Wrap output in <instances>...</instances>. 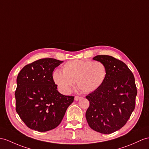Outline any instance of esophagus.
<instances>
[{"mask_svg":"<svg viewBox=\"0 0 149 149\" xmlns=\"http://www.w3.org/2000/svg\"><path fill=\"white\" fill-rule=\"evenodd\" d=\"M82 99V97H79V96H75L74 97V100L76 101H78V100H79V99Z\"/></svg>","mask_w":149,"mask_h":149,"instance_id":"obj_1","label":"esophagus"}]
</instances>
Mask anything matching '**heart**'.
<instances>
[{
  "label": "heart",
  "mask_w": 149,
  "mask_h": 149,
  "mask_svg": "<svg viewBox=\"0 0 149 149\" xmlns=\"http://www.w3.org/2000/svg\"><path fill=\"white\" fill-rule=\"evenodd\" d=\"M62 71H54L53 79L66 94L71 92L74 82L83 92H94L102 86L107 75L106 65L99 61L72 60L64 65Z\"/></svg>",
  "instance_id": "heart-1"
}]
</instances>
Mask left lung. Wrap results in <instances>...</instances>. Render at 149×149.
I'll use <instances>...</instances> for the list:
<instances>
[{
  "label": "left lung",
  "mask_w": 149,
  "mask_h": 149,
  "mask_svg": "<svg viewBox=\"0 0 149 149\" xmlns=\"http://www.w3.org/2000/svg\"><path fill=\"white\" fill-rule=\"evenodd\" d=\"M93 59L106 65L107 75L100 88L86 96L90 106L85 116L92 130L110 134L124 126L135 109V78L125 63L113 57L100 55Z\"/></svg>",
  "instance_id": "8db88e82"
}]
</instances>
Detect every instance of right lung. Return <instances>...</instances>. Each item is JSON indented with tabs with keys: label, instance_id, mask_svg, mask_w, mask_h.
Returning <instances> with one entry per match:
<instances>
[{
	"label": "right lung",
	"instance_id": "obj_1",
	"mask_svg": "<svg viewBox=\"0 0 149 149\" xmlns=\"http://www.w3.org/2000/svg\"><path fill=\"white\" fill-rule=\"evenodd\" d=\"M63 62L45 58L27 64L17 77L16 111L28 128L40 132L59 125L73 96L60 93L53 79L54 70Z\"/></svg>",
	"mask_w": 149,
	"mask_h": 149
}]
</instances>
